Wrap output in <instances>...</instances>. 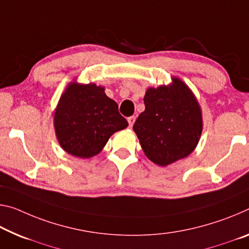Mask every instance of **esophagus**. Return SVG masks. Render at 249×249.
Instances as JSON below:
<instances>
[{
  "mask_svg": "<svg viewBox=\"0 0 249 249\" xmlns=\"http://www.w3.org/2000/svg\"><path fill=\"white\" fill-rule=\"evenodd\" d=\"M135 120H136V117H135V116H131V117H128V118H127L128 124H129V127H132L133 124L135 123Z\"/></svg>",
  "mask_w": 249,
  "mask_h": 249,
  "instance_id": "34e87169",
  "label": "esophagus"
}]
</instances>
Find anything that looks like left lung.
Returning a JSON list of instances; mask_svg holds the SVG:
<instances>
[{
    "label": "left lung",
    "mask_w": 249,
    "mask_h": 249,
    "mask_svg": "<svg viewBox=\"0 0 249 249\" xmlns=\"http://www.w3.org/2000/svg\"><path fill=\"white\" fill-rule=\"evenodd\" d=\"M144 103L133 129L147 159L164 167L192 154L203 132L202 108L192 89L173 76L171 84L146 89Z\"/></svg>",
    "instance_id": "1"
}]
</instances>
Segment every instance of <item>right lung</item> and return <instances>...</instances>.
<instances>
[{
	"mask_svg": "<svg viewBox=\"0 0 249 249\" xmlns=\"http://www.w3.org/2000/svg\"><path fill=\"white\" fill-rule=\"evenodd\" d=\"M104 90L94 83L81 84L75 80L61 95L54 112V129L58 144L70 155L95 156L114 133L128 126L116 102Z\"/></svg>",
	"mask_w": 249,
	"mask_h": 249,
	"instance_id": "right-lung-1",
	"label": "right lung"
}]
</instances>
